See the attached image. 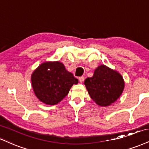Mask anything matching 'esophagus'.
<instances>
[{
    "label": "esophagus",
    "instance_id": "1",
    "mask_svg": "<svg viewBox=\"0 0 149 149\" xmlns=\"http://www.w3.org/2000/svg\"><path fill=\"white\" fill-rule=\"evenodd\" d=\"M79 81L80 83H83L84 81V77H80L79 78Z\"/></svg>",
    "mask_w": 149,
    "mask_h": 149
}]
</instances>
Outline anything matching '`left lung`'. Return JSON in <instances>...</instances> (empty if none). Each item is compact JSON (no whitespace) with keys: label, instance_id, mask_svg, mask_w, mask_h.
<instances>
[{"label":"left lung","instance_id":"obj_1","mask_svg":"<svg viewBox=\"0 0 149 149\" xmlns=\"http://www.w3.org/2000/svg\"><path fill=\"white\" fill-rule=\"evenodd\" d=\"M84 84L92 100L101 106H108L117 101L124 88L122 75L105 65L98 66Z\"/></svg>","mask_w":149,"mask_h":149}]
</instances>
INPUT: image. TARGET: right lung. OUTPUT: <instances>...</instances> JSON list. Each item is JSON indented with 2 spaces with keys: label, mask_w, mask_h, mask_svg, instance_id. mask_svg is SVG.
<instances>
[{
  "label": "right lung",
  "mask_w": 149,
  "mask_h": 149,
  "mask_svg": "<svg viewBox=\"0 0 149 149\" xmlns=\"http://www.w3.org/2000/svg\"><path fill=\"white\" fill-rule=\"evenodd\" d=\"M33 91L36 97L44 104L55 105L66 95L78 79L66 70L59 61L41 63L31 76Z\"/></svg>",
  "instance_id": "right-lung-1"
}]
</instances>
